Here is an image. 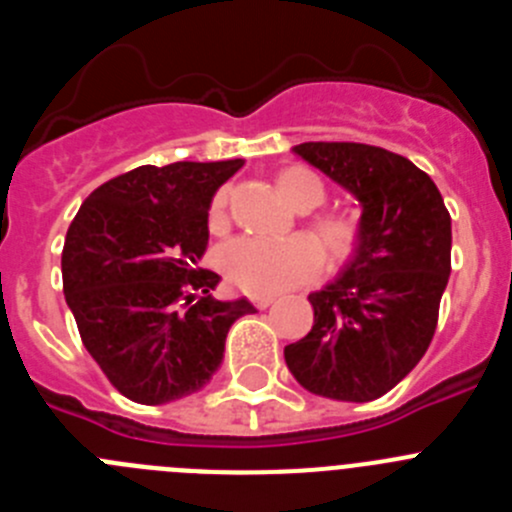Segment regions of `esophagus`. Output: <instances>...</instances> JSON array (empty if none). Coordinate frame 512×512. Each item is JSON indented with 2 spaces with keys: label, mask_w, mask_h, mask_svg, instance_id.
I'll return each mask as SVG.
<instances>
[{
  "label": "esophagus",
  "mask_w": 512,
  "mask_h": 512,
  "mask_svg": "<svg viewBox=\"0 0 512 512\" xmlns=\"http://www.w3.org/2000/svg\"><path fill=\"white\" fill-rule=\"evenodd\" d=\"M253 305L259 307V310H266V307L271 305V302H274V297H253Z\"/></svg>",
  "instance_id": "esophagus-1"
}]
</instances>
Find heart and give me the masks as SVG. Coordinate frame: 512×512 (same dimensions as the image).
Here are the masks:
<instances>
[{"label":"heart","instance_id":"1","mask_svg":"<svg viewBox=\"0 0 512 512\" xmlns=\"http://www.w3.org/2000/svg\"><path fill=\"white\" fill-rule=\"evenodd\" d=\"M277 189L289 205L300 212H310L325 205L328 189L318 174L310 169H287L277 176ZM228 210V189L212 197L210 225L223 228ZM312 241L328 256L330 264H341L354 253L359 243L356 217L343 212H323L310 220ZM320 251L305 238L264 241V238H235L220 251V271L230 284L256 297L282 295L287 289L310 282L320 271Z\"/></svg>","mask_w":512,"mask_h":512}]
</instances>
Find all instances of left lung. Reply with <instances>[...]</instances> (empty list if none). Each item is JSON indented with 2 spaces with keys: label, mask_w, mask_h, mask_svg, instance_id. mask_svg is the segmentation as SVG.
Instances as JSON below:
<instances>
[{
  "label": "left lung",
  "mask_w": 512,
  "mask_h": 512,
  "mask_svg": "<svg viewBox=\"0 0 512 512\" xmlns=\"http://www.w3.org/2000/svg\"><path fill=\"white\" fill-rule=\"evenodd\" d=\"M292 151L354 194L361 220L341 274L307 297L315 320L284 346V361L312 395L377 400L431 346L451 274V215L431 176L405 156L366 143Z\"/></svg>",
  "instance_id": "1"
}]
</instances>
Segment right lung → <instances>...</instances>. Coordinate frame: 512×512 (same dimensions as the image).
<instances>
[{
	"label": "right lung",
	"instance_id": "right-lung-1",
	"mask_svg": "<svg viewBox=\"0 0 512 512\" xmlns=\"http://www.w3.org/2000/svg\"><path fill=\"white\" fill-rule=\"evenodd\" d=\"M243 166H138L89 194L61 253L63 295L81 341L117 392L164 405L200 392L223 364L235 320L256 307L210 295L200 269L215 192Z\"/></svg>",
	"mask_w": 512,
	"mask_h": 512
}]
</instances>
